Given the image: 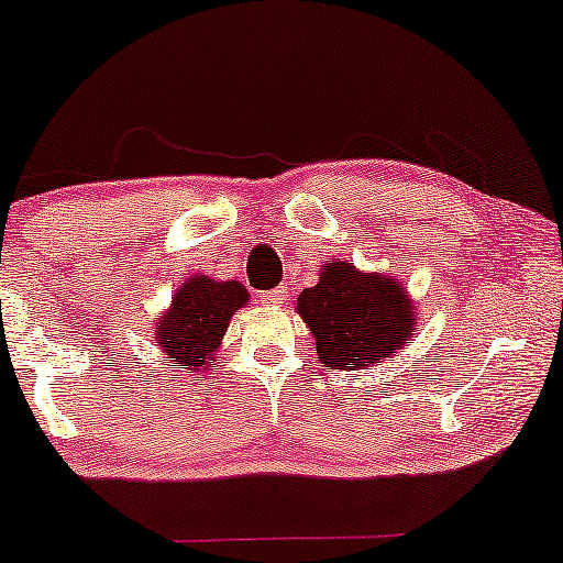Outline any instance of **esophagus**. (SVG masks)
<instances>
[{"label": "esophagus", "instance_id": "1", "mask_svg": "<svg viewBox=\"0 0 563 563\" xmlns=\"http://www.w3.org/2000/svg\"><path fill=\"white\" fill-rule=\"evenodd\" d=\"M283 299H286V290L283 288H275V290H267V294H262L264 307H280Z\"/></svg>", "mask_w": 563, "mask_h": 563}]
</instances>
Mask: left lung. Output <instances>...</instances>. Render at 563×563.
<instances>
[{"mask_svg": "<svg viewBox=\"0 0 563 563\" xmlns=\"http://www.w3.org/2000/svg\"><path fill=\"white\" fill-rule=\"evenodd\" d=\"M296 311L330 369H367L393 358L415 338L417 311L404 283L383 273H358L351 262H328L314 288H303Z\"/></svg>", "mask_w": 563, "mask_h": 563, "instance_id": "obj_1", "label": "left lung"}]
</instances>
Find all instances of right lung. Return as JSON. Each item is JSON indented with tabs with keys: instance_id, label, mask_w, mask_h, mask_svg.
I'll use <instances>...</instances> for the list:
<instances>
[{
	"instance_id": "add662e5",
	"label": "right lung",
	"mask_w": 563,
	"mask_h": 563,
	"mask_svg": "<svg viewBox=\"0 0 563 563\" xmlns=\"http://www.w3.org/2000/svg\"><path fill=\"white\" fill-rule=\"evenodd\" d=\"M249 301L239 280H212L207 275L188 277L175 290L170 309L157 317L154 341L170 367L201 372L214 362L230 317Z\"/></svg>"
}]
</instances>
